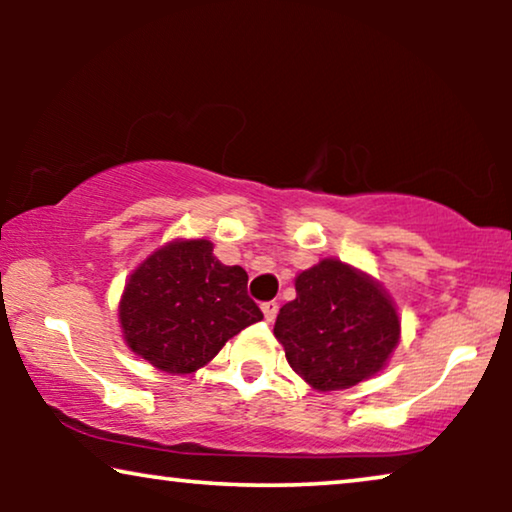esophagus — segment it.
<instances>
[{
  "label": "esophagus",
  "instance_id": "34e87169",
  "mask_svg": "<svg viewBox=\"0 0 512 512\" xmlns=\"http://www.w3.org/2000/svg\"><path fill=\"white\" fill-rule=\"evenodd\" d=\"M261 310H263V317H265V321H275L279 305L275 303V300H268V303H263V305H261Z\"/></svg>",
  "mask_w": 512,
  "mask_h": 512
}]
</instances>
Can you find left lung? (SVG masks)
Instances as JSON below:
<instances>
[{
	"mask_svg": "<svg viewBox=\"0 0 512 512\" xmlns=\"http://www.w3.org/2000/svg\"><path fill=\"white\" fill-rule=\"evenodd\" d=\"M275 338L312 389L342 391L384 370L401 340V317L373 275L321 258L296 275V298L279 310Z\"/></svg>",
	"mask_w": 512,
	"mask_h": 512,
	"instance_id": "8db88e82",
	"label": "left lung"
}]
</instances>
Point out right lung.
Wrapping results in <instances>:
<instances>
[{
    "label": "right lung",
    "instance_id": "add662e5",
    "mask_svg": "<svg viewBox=\"0 0 512 512\" xmlns=\"http://www.w3.org/2000/svg\"><path fill=\"white\" fill-rule=\"evenodd\" d=\"M247 272L223 265L205 237H177L130 272L118 300L125 345L170 375L205 368L263 312L247 296Z\"/></svg>",
    "mask_w": 512,
    "mask_h": 512
}]
</instances>
